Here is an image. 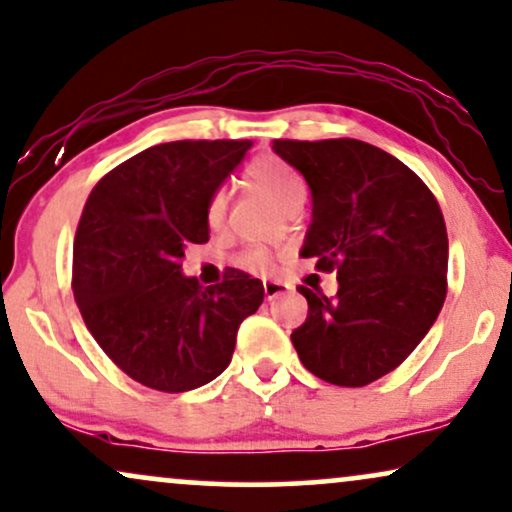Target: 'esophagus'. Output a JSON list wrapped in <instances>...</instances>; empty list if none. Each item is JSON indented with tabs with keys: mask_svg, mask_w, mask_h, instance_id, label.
<instances>
[{
	"mask_svg": "<svg viewBox=\"0 0 512 512\" xmlns=\"http://www.w3.org/2000/svg\"><path fill=\"white\" fill-rule=\"evenodd\" d=\"M289 289V284L284 282H277V280H270V282H263V291H265V298L268 301H272V298H277L280 294H284V291Z\"/></svg>",
	"mask_w": 512,
	"mask_h": 512,
	"instance_id": "esophagus-1",
	"label": "esophagus"
}]
</instances>
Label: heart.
Listing matches in <instances>:
<instances>
[{
  "mask_svg": "<svg viewBox=\"0 0 512 512\" xmlns=\"http://www.w3.org/2000/svg\"><path fill=\"white\" fill-rule=\"evenodd\" d=\"M247 178L265 197H270L272 202L282 209H291L296 207V204H303L305 195H308V183H305L301 171L275 155L256 157L247 167ZM204 216H207V223L211 228L221 225L225 216V195L221 190H216L214 195L209 197ZM237 265L251 272H265L272 265V251L265 247L244 249L242 254L237 256Z\"/></svg>",
  "mask_w": 512,
  "mask_h": 512,
  "instance_id": "b5f03b06",
  "label": "heart"
}]
</instances>
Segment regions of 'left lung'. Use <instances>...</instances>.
I'll return each instance as SVG.
<instances>
[{
  "mask_svg": "<svg viewBox=\"0 0 512 512\" xmlns=\"http://www.w3.org/2000/svg\"><path fill=\"white\" fill-rule=\"evenodd\" d=\"M313 192L301 256L338 277L336 296L298 287L308 317L294 329L303 367L362 388L400 367L447 298V225L426 183L400 159L355 138L272 141Z\"/></svg>",
  "mask_w": 512,
  "mask_h": 512,
  "instance_id": "1",
  "label": "left lung"
}]
</instances>
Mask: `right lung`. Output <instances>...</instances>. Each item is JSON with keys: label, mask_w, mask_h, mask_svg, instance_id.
<instances>
[{"label": "right lung", "mask_w": 512, "mask_h": 512, "mask_svg": "<svg viewBox=\"0 0 512 512\" xmlns=\"http://www.w3.org/2000/svg\"><path fill=\"white\" fill-rule=\"evenodd\" d=\"M249 141L152 145L105 174L86 199L72 249V291L86 329L134 381L185 393L232 360L263 284L230 268L202 289L183 277L185 247L209 240L204 216Z\"/></svg>", "instance_id": "add662e5"}]
</instances>
